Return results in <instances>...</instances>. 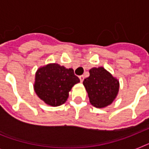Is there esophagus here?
Returning a JSON list of instances; mask_svg holds the SVG:
<instances>
[{"label": "esophagus", "instance_id": "obj_1", "mask_svg": "<svg viewBox=\"0 0 149 149\" xmlns=\"http://www.w3.org/2000/svg\"><path fill=\"white\" fill-rule=\"evenodd\" d=\"M79 79H80V82H83L84 79V76H79Z\"/></svg>", "mask_w": 149, "mask_h": 149}]
</instances>
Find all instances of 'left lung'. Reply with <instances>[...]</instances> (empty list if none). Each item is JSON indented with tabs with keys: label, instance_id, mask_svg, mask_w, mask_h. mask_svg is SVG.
Wrapping results in <instances>:
<instances>
[{
	"label": "left lung",
	"instance_id": "left-lung-1",
	"mask_svg": "<svg viewBox=\"0 0 149 149\" xmlns=\"http://www.w3.org/2000/svg\"><path fill=\"white\" fill-rule=\"evenodd\" d=\"M83 84L91 104L98 108L110 105L119 91V81L103 67L91 69L90 77Z\"/></svg>",
	"mask_w": 149,
	"mask_h": 149
}]
</instances>
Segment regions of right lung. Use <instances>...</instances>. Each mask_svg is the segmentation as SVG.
I'll list each match as a JSON object with an SVG mask.
<instances>
[{
  "label": "right lung",
  "instance_id": "1",
  "mask_svg": "<svg viewBox=\"0 0 149 149\" xmlns=\"http://www.w3.org/2000/svg\"><path fill=\"white\" fill-rule=\"evenodd\" d=\"M78 83L79 79L72 69L51 63L37 70L34 89L38 97L45 104L57 107L66 101L69 92Z\"/></svg>",
  "mask_w": 149,
  "mask_h": 149
}]
</instances>
